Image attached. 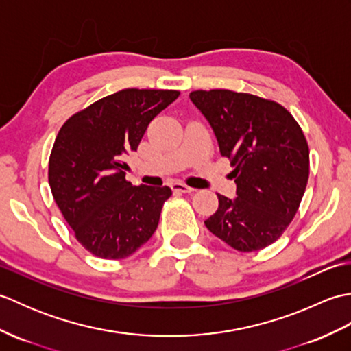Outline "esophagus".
<instances>
[{"instance_id":"obj_1","label":"esophagus","mask_w":351,"mask_h":351,"mask_svg":"<svg viewBox=\"0 0 351 351\" xmlns=\"http://www.w3.org/2000/svg\"><path fill=\"white\" fill-rule=\"evenodd\" d=\"M171 190L176 191V193H195L196 190L189 187V185H185L182 182H173L171 184Z\"/></svg>"}]
</instances>
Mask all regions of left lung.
<instances>
[{
  "label": "left lung",
  "mask_w": 351,
  "mask_h": 351,
  "mask_svg": "<svg viewBox=\"0 0 351 351\" xmlns=\"http://www.w3.org/2000/svg\"><path fill=\"white\" fill-rule=\"evenodd\" d=\"M190 99L205 116L228 156L237 197L217 195L205 226L230 247L261 250L274 243L299 210L309 178V147L287 108L250 93L196 90Z\"/></svg>",
  "instance_id": "8db88e82"
}]
</instances>
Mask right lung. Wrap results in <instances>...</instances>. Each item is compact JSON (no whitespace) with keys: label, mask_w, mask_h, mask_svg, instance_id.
<instances>
[{"label":"right lung","mask_w":351,"mask_h":351,"mask_svg":"<svg viewBox=\"0 0 351 351\" xmlns=\"http://www.w3.org/2000/svg\"><path fill=\"white\" fill-rule=\"evenodd\" d=\"M178 96V90L125 88L78 111L58 131L48 170L52 197L95 256H130L158 226L171 190L134 187L125 180V156L137 151L147 125Z\"/></svg>","instance_id":"add662e5"}]
</instances>
